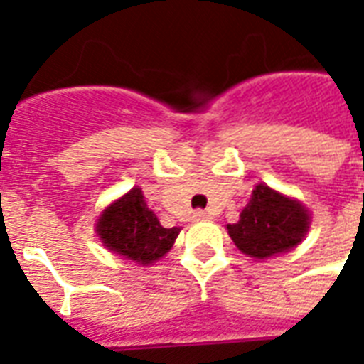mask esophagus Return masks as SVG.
I'll use <instances>...</instances> for the list:
<instances>
[{"instance_id": "obj_1", "label": "esophagus", "mask_w": 364, "mask_h": 364, "mask_svg": "<svg viewBox=\"0 0 364 364\" xmlns=\"http://www.w3.org/2000/svg\"><path fill=\"white\" fill-rule=\"evenodd\" d=\"M194 219H196V221H208V219H213V215H211V211L208 210H198L194 211Z\"/></svg>"}]
</instances>
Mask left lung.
I'll list each match as a JSON object with an SVG mask.
<instances>
[{
    "label": "left lung",
    "mask_w": 364,
    "mask_h": 364,
    "mask_svg": "<svg viewBox=\"0 0 364 364\" xmlns=\"http://www.w3.org/2000/svg\"><path fill=\"white\" fill-rule=\"evenodd\" d=\"M308 228L310 213L304 205L262 183L255 187L240 221L227 225L236 247L253 259L291 251L304 240Z\"/></svg>",
    "instance_id": "obj_1"
}]
</instances>
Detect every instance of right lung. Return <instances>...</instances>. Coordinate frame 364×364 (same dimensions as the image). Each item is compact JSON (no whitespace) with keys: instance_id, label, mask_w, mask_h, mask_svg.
Listing matches in <instances>:
<instances>
[{"instance_id":"1","label":"right lung","mask_w":364,"mask_h":364,"mask_svg":"<svg viewBox=\"0 0 364 364\" xmlns=\"http://www.w3.org/2000/svg\"><path fill=\"white\" fill-rule=\"evenodd\" d=\"M179 227L164 228L145 204L139 187L115 200L102 211L96 232L105 247L137 264H153L164 257L179 236Z\"/></svg>"}]
</instances>
